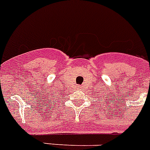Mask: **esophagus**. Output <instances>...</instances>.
<instances>
[{
  "mask_svg": "<svg viewBox=\"0 0 150 150\" xmlns=\"http://www.w3.org/2000/svg\"><path fill=\"white\" fill-rule=\"evenodd\" d=\"M78 88H79H79H81V87H80V86H78Z\"/></svg>",
  "mask_w": 150,
  "mask_h": 150,
  "instance_id": "34e87169",
  "label": "esophagus"
}]
</instances>
